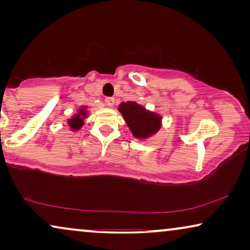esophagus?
<instances>
[{
  "mask_svg": "<svg viewBox=\"0 0 250 250\" xmlns=\"http://www.w3.org/2000/svg\"><path fill=\"white\" fill-rule=\"evenodd\" d=\"M104 102H105V104L108 105V107H112V105L115 104V98H112V97L105 98L104 99Z\"/></svg>",
  "mask_w": 250,
  "mask_h": 250,
  "instance_id": "1",
  "label": "esophagus"
}]
</instances>
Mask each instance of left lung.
Masks as SVG:
<instances>
[{
  "label": "left lung",
  "instance_id": "left-lung-1",
  "mask_svg": "<svg viewBox=\"0 0 250 250\" xmlns=\"http://www.w3.org/2000/svg\"><path fill=\"white\" fill-rule=\"evenodd\" d=\"M118 110L121 111L133 135L138 139L149 138L162 126V118L158 114L146 110L134 101L122 102Z\"/></svg>",
  "mask_w": 250,
  "mask_h": 250
}]
</instances>
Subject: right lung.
<instances>
[{
    "instance_id": "obj_1",
    "label": "right lung",
    "mask_w": 250,
    "mask_h": 250,
    "mask_svg": "<svg viewBox=\"0 0 250 250\" xmlns=\"http://www.w3.org/2000/svg\"><path fill=\"white\" fill-rule=\"evenodd\" d=\"M87 116V111H86V107L81 108L78 110V114H76L74 116L73 118L68 119V125L70 126V128L73 131H76V129H80L82 126L84 124V118Z\"/></svg>"
}]
</instances>
